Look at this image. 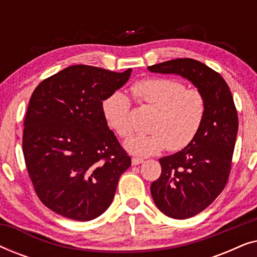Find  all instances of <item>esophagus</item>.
Returning a JSON list of instances; mask_svg holds the SVG:
<instances>
[{"label":"esophagus","mask_w":257,"mask_h":257,"mask_svg":"<svg viewBox=\"0 0 257 257\" xmlns=\"http://www.w3.org/2000/svg\"><path fill=\"white\" fill-rule=\"evenodd\" d=\"M144 163V159L142 158H132V165L133 166H137V165H140Z\"/></svg>","instance_id":"34e87169"}]
</instances>
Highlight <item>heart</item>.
Segmentation results:
<instances>
[{
	"instance_id": "obj_1",
	"label": "heart",
	"mask_w": 257,
	"mask_h": 257,
	"mask_svg": "<svg viewBox=\"0 0 257 257\" xmlns=\"http://www.w3.org/2000/svg\"><path fill=\"white\" fill-rule=\"evenodd\" d=\"M139 103L157 108L151 122V133H140L127 139L124 149L131 154L150 157L167 147L180 151L187 147L201 128L206 114V100L196 89H186L180 80L150 77L136 82L130 89ZM131 103L125 94L113 92L101 103L106 125L115 135L125 138L131 135Z\"/></svg>"
}]
</instances>
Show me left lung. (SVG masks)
<instances>
[{
    "label": "left lung",
    "mask_w": 257,
    "mask_h": 257,
    "mask_svg": "<svg viewBox=\"0 0 257 257\" xmlns=\"http://www.w3.org/2000/svg\"><path fill=\"white\" fill-rule=\"evenodd\" d=\"M147 69L181 76L206 100L198 136L184 150L160 158L161 174L151 185L153 201L165 215L188 219L206 209L227 184L237 136V112L226 80L201 62L178 58Z\"/></svg>",
    "instance_id": "obj_1"
}]
</instances>
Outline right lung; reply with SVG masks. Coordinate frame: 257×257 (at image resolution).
Listing matches in <instances>:
<instances>
[{
    "label": "right lung",
    "mask_w": 257,
    "mask_h": 257,
    "mask_svg": "<svg viewBox=\"0 0 257 257\" xmlns=\"http://www.w3.org/2000/svg\"><path fill=\"white\" fill-rule=\"evenodd\" d=\"M131 72L71 65L35 89L24 119V160L37 196L56 214L90 221L112 203L131 158L105 122L101 103Z\"/></svg>",
    "instance_id": "right-lung-1"
}]
</instances>
